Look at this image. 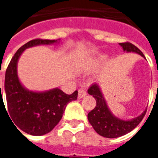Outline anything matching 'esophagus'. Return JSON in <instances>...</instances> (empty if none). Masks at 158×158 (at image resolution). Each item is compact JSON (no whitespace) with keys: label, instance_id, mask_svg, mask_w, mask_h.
<instances>
[{"label":"esophagus","instance_id":"34e87169","mask_svg":"<svg viewBox=\"0 0 158 158\" xmlns=\"http://www.w3.org/2000/svg\"><path fill=\"white\" fill-rule=\"evenodd\" d=\"M86 94H87V92H86V90L84 88H80V89H79V95H78V97L79 98H83L84 96H86Z\"/></svg>","mask_w":158,"mask_h":158}]
</instances>
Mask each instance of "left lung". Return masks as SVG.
<instances>
[{
    "label": "left lung",
    "instance_id": "obj_1",
    "mask_svg": "<svg viewBox=\"0 0 158 158\" xmlns=\"http://www.w3.org/2000/svg\"><path fill=\"white\" fill-rule=\"evenodd\" d=\"M123 51L128 52H136L143 57L145 56L142 52L135 45L129 42L119 43ZM88 93L96 99V105L95 108L88 113V120L92 125L93 129L100 135L106 138H117L128 134L135 128L142 121L146 115V111L135 118L129 121H124L114 117L110 112L99 86L94 84L88 89Z\"/></svg>",
    "mask_w": 158,
    "mask_h": 158
}]
</instances>
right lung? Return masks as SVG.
Instances as JSON below:
<instances>
[{"mask_svg": "<svg viewBox=\"0 0 158 158\" xmlns=\"http://www.w3.org/2000/svg\"><path fill=\"white\" fill-rule=\"evenodd\" d=\"M55 42H56L55 40L35 39L26 43L12 56L6 71L4 89L7 104L6 113L14 123V126L16 125V129L18 127L23 132L32 135H43L52 131L62 119L67 104L78 97L77 90L68 95L57 88L46 92L29 91L19 82L17 63L23 52L31 46L48 45ZM2 104L5 107L0 84V107Z\"/></svg>", "mask_w": 158, "mask_h": 158, "instance_id": "add662e5", "label": "right lung"}]
</instances>
